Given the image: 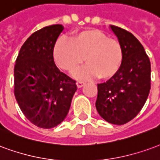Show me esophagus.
I'll return each mask as SVG.
<instances>
[{"instance_id":"esophagus-1","label":"esophagus","mask_w":160,"mask_h":160,"mask_svg":"<svg viewBox=\"0 0 160 160\" xmlns=\"http://www.w3.org/2000/svg\"><path fill=\"white\" fill-rule=\"evenodd\" d=\"M76 84H77V87H78V88H82V86H84L85 82H84L78 81V82H77V83H76Z\"/></svg>"}]
</instances>
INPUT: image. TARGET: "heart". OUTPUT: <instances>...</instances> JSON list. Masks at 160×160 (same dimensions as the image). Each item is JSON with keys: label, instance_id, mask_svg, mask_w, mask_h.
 Instances as JSON below:
<instances>
[{"label": "heart", "instance_id": "1", "mask_svg": "<svg viewBox=\"0 0 160 160\" xmlns=\"http://www.w3.org/2000/svg\"><path fill=\"white\" fill-rule=\"evenodd\" d=\"M123 49L115 39L98 30H87L76 34L71 41L59 38L53 48V59L58 67L73 72L85 59L88 64L74 74L77 79L110 78L121 67Z\"/></svg>", "mask_w": 160, "mask_h": 160}]
</instances>
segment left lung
<instances>
[{"instance_id":"left-lung-1","label":"left lung","mask_w":160,"mask_h":160,"mask_svg":"<svg viewBox=\"0 0 160 160\" xmlns=\"http://www.w3.org/2000/svg\"><path fill=\"white\" fill-rule=\"evenodd\" d=\"M123 49L118 72L106 82L98 84L95 107L103 119L122 125L142 110L151 88V64L139 41L129 31L110 25Z\"/></svg>"}]
</instances>
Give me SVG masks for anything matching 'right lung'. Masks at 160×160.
<instances>
[{"mask_svg": "<svg viewBox=\"0 0 160 160\" xmlns=\"http://www.w3.org/2000/svg\"><path fill=\"white\" fill-rule=\"evenodd\" d=\"M64 30L61 24L34 32L21 47L14 67V94L30 122L51 129L68 114L76 82L57 68L53 48Z\"/></svg>", "mask_w": 160, "mask_h": 160, "instance_id": "right-lung-1", "label": "right lung"}]
</instances>
